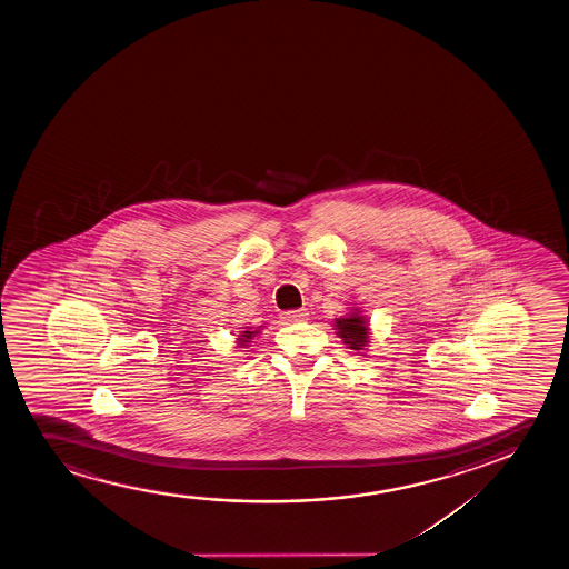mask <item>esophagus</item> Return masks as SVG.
Returning <instances> with one entry per match:
<instances>
[{
    "label": "esophagus",
    "mask_w": 569,
    "mask_h": 569,
    "mask_svg": "<svg viewBox=\"0 0 569 569\" xmlns=\"http://www.w3.org/2000/svg\"><path fill=\"white\" fill-rule=\"evenodd\" d=\"M307 315L309 312L305 311V309H296V311L281 312V319L286 320V322H299V320L307 319Z\"/></svg>",
    "instance_id": "esophagus-1"
}]
</instances>
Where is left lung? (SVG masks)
<instances>
[{
	"label": "left lung",
	"mask_w": 569,
	"mask_h": 569,
	"mask_svg": "<svg viewBox=\"0 0 569 569\" xmlns=\"http://www.w3.org/2000/svg\"><path fill=\"white\" fill-rule=\"evenodd\" d=\"M338 335L343 338V343H350L351 350H361L369 338V328H367L366 319L359 315H350L343 319H336Z\"/></svg>",
	"instance_id": "left-lung-1"
}]
</instances>
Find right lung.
<instances>
[{
    "label": "right lung",
    "instance_id": "right-lung-1",
    "mask_svg": "<svg viewBox=\"0 0 569 569\" xmlns=\"http://www.w3.org/2000/svg\"><path fill=\"white\" fill-rule=\"evenodd\" d=\"M258 335V330H254V332H250V330H244L242 332L241 338H239V342H241V346H244V343L250 342V338L252 336Z\"/></svg>",
    "mask_w": 569,
    "mask_h": 569
}]
</instances>
